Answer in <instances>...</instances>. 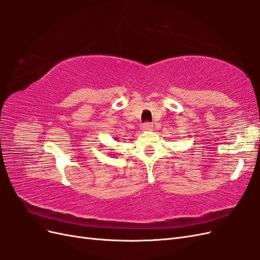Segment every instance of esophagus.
Returning <instances> with one entry per match:
<instances>
[{"label": "esophagus", "instance_id": "34e87169", "mask_svg": "<svg viewBox=\"0 0 260 260\" xmlns=\"http://www.w3.org/2000/svg\"><path fill=\"white\" fill-rule=\"evenodd\" d=\"M141 129H142V131H151V130H153V124L145 122L141 125Z\"/></svg>", "mask_w": 260, "mask_h": 260}]
</instances>
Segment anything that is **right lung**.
<instances>
[{
	"label": "right lung",
	"instance_id": "right-lung-1",
	"mask_svg": "<svg viewBox=\"0 0 260 260\" xmlns=\"http://www.w3.org/2000/svg\"><path fill=\"white\" fill-rule=\"evenodd\" d=\"M116 139H117V138H116ZM113 155H116V154H113Z\"/></svg>",
	"mask_w": 260,
	"mask_h": 260
}]
</instances>
